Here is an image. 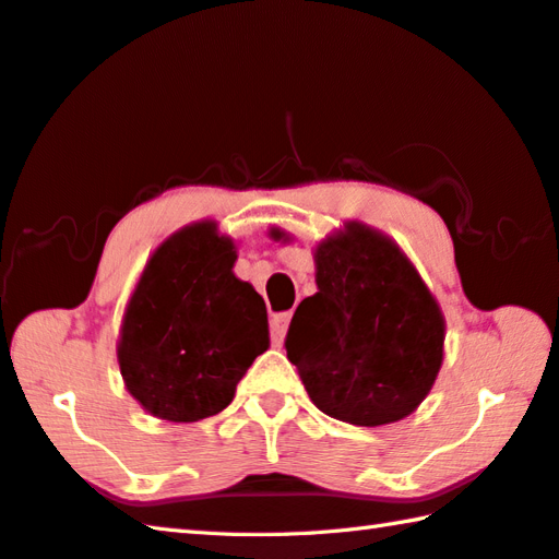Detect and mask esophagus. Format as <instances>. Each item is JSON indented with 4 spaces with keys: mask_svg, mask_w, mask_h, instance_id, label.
<instances>
[{
    "mask_svg": "<svg viewBox=\"0 0 559 559\" xmlns=\"http://www.w3.org/2000/svg\"><path fill=\"white\" fill-rule=\"evenodd\" d=\"M290 312H278L271 317V338L276 342L278 346L283 344V338H286V332H288V324H290Z\"/></svg>",
    "mask_w": 559,
    "mask_h": 559,
    "instance_id": "obj_1",
    "label": "esophagus"
}]
</instances>
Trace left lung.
I'll list each match as a JSON object with an SVG mask.
<instances>
[{
    "label": "left lung",
    "instance_id": "left-lung-1",
    "mask_svg": "<svg viewBox=\"0 0 559 559\" xmlns=\"http://www.w3.org/2000/svg\"><path fill=\"white\" fill-rule=\"evenodd\" d=\"M314 266L317 293L298 305L286 336L310 400L356 426L404 419L443 364L439 302L402 249L360 223L317 245Z\"/></svg>",
    "mask_w": 559,
    "mask_h": 559
}]
</instances>
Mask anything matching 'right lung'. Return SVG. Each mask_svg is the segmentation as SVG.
<instances>
[{
    "instance_id": "right-lung-1",
    "label": "right lung",
    "mask_w": 559,
    "mask_h": 559,
    "mask_svg": "<svg viewBox=\"0 0 559 559\" xmlns=\"http://www.w3.org/2000/svg\"><path fill=\"white\" fill-rule=\"evenodd\" d=\"M237 251L211 221L174 233L150 257L118 338L126 388L152 417L199 421L223 412L269 348L264 298L239 281Z\"/></svg>"
}]
</instances>
